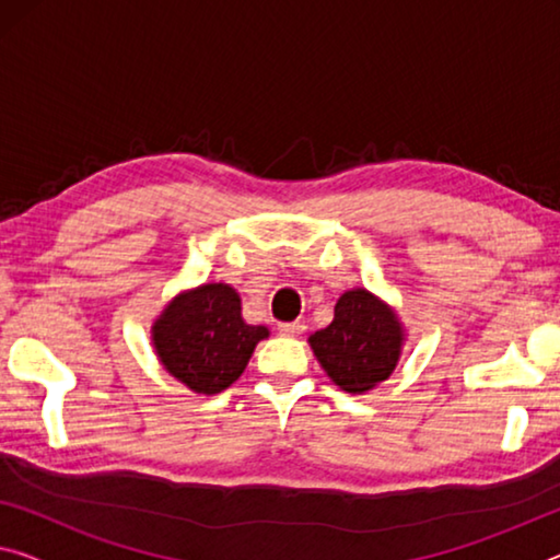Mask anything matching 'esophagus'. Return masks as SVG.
<instances>
[{"label":"esophagus","mask_w":560,"mask_h":560,"mask_svg":"<svg viewBox=\"0 0 560 560\" xmlns=\"http://www.w3.org/2000/svg\"><path fill=\"white\" fill-rule=\"evenodd\" d=\"M278 330L282 335H290V338H295V335H303L305 332V323H280Z\"/></svg>","instance_id":"obj_1"}]
</instances>
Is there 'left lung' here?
Wrapping results in <instances>:
<instances>
[{"label":"left lung","instance_id":"1","mask_svg":"<svg viewBox=\"0 0 560 560\" xmlns=\"http://www.w3.org/2000/svg\"><path fill=\"white\" fill-rule=\"evenodd\" d=\"M402 340L406 332L398 317L365 288L342 292L332 323L307 338L330 381L352 395L388 381L398 365Z\"/></svg>","mask_w":560,"mask_h":560}]
</instances>
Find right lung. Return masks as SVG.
<instances>
[{"mask_svg":"<svg viewBox=\"0 0 560 560\" xmlns=\"http://www.w3.org/2000/svg\"><path fill=\"white\" fill-rule=\"evenodd\" d=\"M240 310V295L225 282L179 292L152 325L160 363L195 393L230 388L270 335L265 325H247Z\"/></svg>","mask_w":560,"mask_h":560,"instance_id":"obj_1","label":"right lung"}]
</instances>
